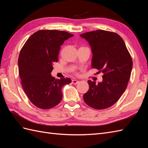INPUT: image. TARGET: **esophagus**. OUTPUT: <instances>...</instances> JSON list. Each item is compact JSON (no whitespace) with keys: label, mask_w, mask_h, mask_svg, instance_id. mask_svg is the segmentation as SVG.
<instances>
[{"label":"esophagus","mask_w":148,"mask_h":148,"mask_svg":"<svg viewBox=\"0 0 148 148\" xmlns=\"http://www.w3.org/2000/svg\"><path fill=\"white\" fill-rule=\"evenodd\" d=\"M79 83V82L77 79H72V81H71V83L73 84H77Z\"/></svg>","instance_id":"1"}]
</instances>
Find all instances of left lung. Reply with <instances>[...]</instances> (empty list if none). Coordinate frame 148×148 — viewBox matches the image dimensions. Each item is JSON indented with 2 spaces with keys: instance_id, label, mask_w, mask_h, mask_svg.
<instances>
[{
  "instance_id": "1",
  "label": "left lung",
  "mask_w": 148,
  "mask_h": 148,
  "mask_svg": "<svg viewBox=\"0 0 148 148\" xmlns=\"http://www.w3.org/2000/svg\"><path fill=\"white\" fill-rule=\"evenodd\" d=\"M90 44L92 67L104 73L101 83L88 81L89 90L83 99L95 109H104L117 102L127 89L133 61L125 42L112 31L98 29L80 35Z\"/></svg>"
}]
</instances>
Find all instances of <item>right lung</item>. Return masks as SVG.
Listing matches in <instances>:
<instances>
[{
    "instance_id": "add662e5",
    "label": "right lung",
    "mask_w": 148,
    "mask_h": 148,
    "mask_svg": "<svg viewBox=\"0 0 148 148\" xmlns=\"http://www.w3.org/2000/svg\"><path fill=\"white\" fill-rule=\"evenodd\" d=\"M73 34L66 31L41 29L33 34L22 47L18 57V72L24 91L32 104L49 109L62 99V88L69 78L51 76L52 65L57 62L60 46Z\"/></svg>"
}]
</instances>
